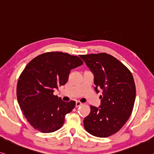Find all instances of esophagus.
<instances>
[{
	"label": "esophagus",
	"instance_id": "34e87169",
	"mask_svg": "<svg viewBox=\"0 0 154 154\" xmlns=\"http://www.w3.org/2000/svg\"><path fill=\"white\" fill-rule=\"evenodd\" d=\"M82 105V103H81L79 101L75 102V107H80V106H81Z\"/></svg>",
	"mask_w": 154,
	"mask_h": 154
}]
</instances>
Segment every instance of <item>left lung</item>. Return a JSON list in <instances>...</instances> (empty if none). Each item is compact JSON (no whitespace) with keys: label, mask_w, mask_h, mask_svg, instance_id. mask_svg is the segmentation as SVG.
Returning a JSON list of instances; mask_svg holds the SVG:
<instances>
[{"label":"left lung","mask_w":154,"mask_h":154,"mask_svg":"<svg viewBox=\"0 0 154 154\" xmlns=\"http://www.w3.org/2000/svg\"><path fill=\"white\" fill-rule=\"evenodd\" d=\"M94 75L95 91L100 96L99 107L91 106L85 118L86 131L106 138L118 132L128 120L136 98V86L131 72L112 55L106 53L80 55Z\"/></svg>","instance_id":"1"}]
</instances>
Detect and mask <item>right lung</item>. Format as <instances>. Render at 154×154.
<instances>
[{
	"label": "right lung",
	"mask_w": 154,
	"mask_h": 154,
	"mask_svg": "<svg viewBox=\"0 0 154 154\" xmlns=\"http://www.w3.org/2000/svg\"><path fill=\"white\" fill-rule=\"evenodd\" d=\"M83 64L76 56L60 51L44 53L32 59L21 73L16 88L18 103L29 123L42 133L60 128L75 105L54 95L65 85L71 69Z\"/></svg>",
	"instance_id": "1"
}]
</instances>
